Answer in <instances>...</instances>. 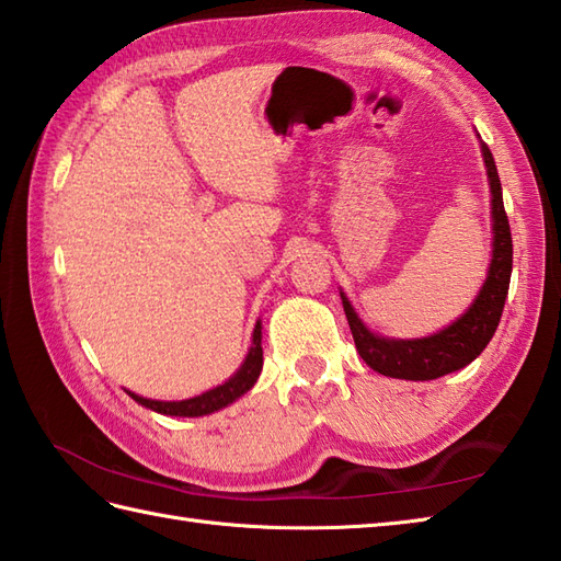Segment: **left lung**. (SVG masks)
<instances>
[{
	"label": "left lung",
	"mask_w": 561,
	"mask_h": 561,
	"mask_svg": "<svg viewBox=\"0 0 561 561\" xmlns=\"http://www.w3.org/2000/svg\"><path fill=\"white\" fill-rule=\"evenodd\" d=\"M482 157L492 190L494 250L484 287L480 289L474 304L465 311V316H460L456 323L436 332L432 337L386 340L368 332L362 320L356 318L350 301L342 296V306L350 320L356 352L378 374L404 380H434L438 376L458 371V368L468 366L472 359H478L496 332L508 294L511 265H514V243H511L508 217L502 199V183H499L496 163L486 145H482Z\"/></svg>",
	"instance_id": "1"
}]
</instances>
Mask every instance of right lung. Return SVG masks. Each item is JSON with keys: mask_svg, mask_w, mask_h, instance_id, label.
Returning a JSON list of instances; mask_svg holds the SVG:
<instances>
[{"mask_svg": "<svg viewBox=\"0 0 561 561\" xmlns=\"http://www.w3.org/2000/svg\"><path fill=\"white\" fill-rule=\"evenodd\" d=\"M260 323L255 325L253 332V347H250L248 356L243 366L238 368V374L233 378L226 380L224 386H217L214 390L202 392L197 398H190V400H181V402H159V400H147V398H139L135 392H129V398L137 400L139 404H145V408L159 412V414H171V416H202V414H209V412H217L226 404H231L233 400H238L248 392L250 388L255 386V380L262 371V332H260Z\"/></svg>", "mask_w": 561, "mask_h": 561, "instance_id": "1", "label": "right lung"}]
</instances>
